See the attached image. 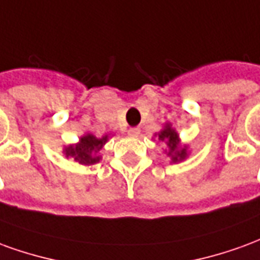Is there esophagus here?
Instances as JSON below:
<instances>
[{
    "mask_svg": "<svg viewBox=\"0 0 260 260\" xmlns=\"http://www.w3.org/2000/svg\"><path fill=\"white\" fill-rule=\"evenodd\" d=\"M141 134V129L139 128H131L129 131H128V135L129 136H138Z\"/></svg>",
    "mask_w": 260,
    "mask_h": 260,
    "instance_id": "34e87169",
    "label": "esophagus"
}]
</instances>
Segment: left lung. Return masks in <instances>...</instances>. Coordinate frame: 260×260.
<instances>
[{"mask_svg": "<svg viewBox=\"0 0 260 260\" xmlns=\"http://www.w3.org/2000/svg\"><path fill=\"white\" fill-rule=\"evenodd\" d=\"M158 139L167 143V146L170 147L169 156L171 157V160L177 163V161H181L186 157V149L182 147V149H178V135L170 125H167L160 134H158Z\"/></svg>", "mask_w": 260, "mask_h": 260, "instance_id": "1", "label": "left lung"}]
</instances>
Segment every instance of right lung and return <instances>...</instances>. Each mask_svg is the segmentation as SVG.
Instances as JSON below:
<instances>
[{"label": "right lung", "instance_id": "right-lung-1", "mask_svg": "<svg viewBox=\"0 0 260 260\" xmlns=\"http://www.w3.org/2000/svg\"><path fill=\"white\" fill-rule=\"evenodd\" d=\"M107 142V136L102 139H97L96 136L86 135L80 138V142L76 146H69L65 149L67 157H74L80 164H94L100 160V156H97V152Z\"/></svg>", "mask_w": 260, "mask_h": 260}]
</instances>
